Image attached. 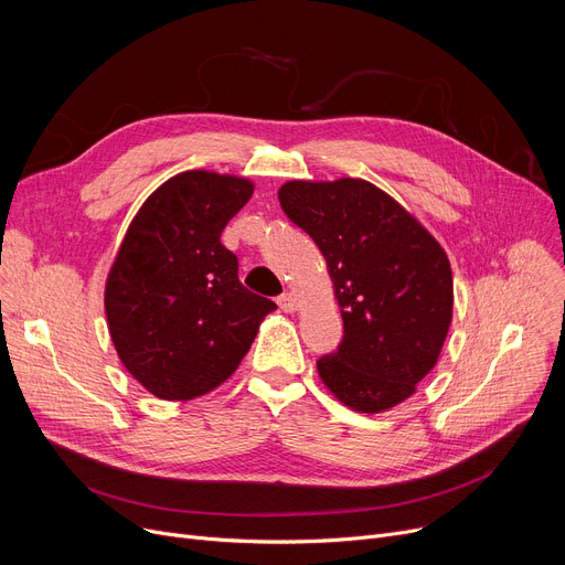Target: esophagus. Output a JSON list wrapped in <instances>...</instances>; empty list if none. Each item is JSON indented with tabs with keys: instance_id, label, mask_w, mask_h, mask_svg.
<instances>
[{
	"instance_id": "34e87169",
	"label": "esophagus",
	"mask_w": 565,
	"mask_h": 565,
	"mask_svg": "<svg viewBox=\"0 0 565 565\" xmlns=\"http://www.w3.org/2000/svg\"><path fill=\"white\" fill-rule=\"evenodd\" d=\"M277 305H279V309H281V311H286V313H292V311H298V309H300V302H298V298H295L292 292H284V295H279Z\"/></svg>"
}]
</instances>
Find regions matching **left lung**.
<instances>
[{
	"instance_id": "obj_1",
	"label": "left lung",
	"mask_w": 565,
	"mask_h": 565,
	"mask_svg": "<svg viewBox=\"0 0 565 565\" xmlns=\"http://www.w3.org/2000/svg\"><path fill=\"white\" fill-rule=\"evenodd\" d=\"M279 203L328 263L343 341L318 375L345 407L387 412L417 392L454 318L447 252L384 190L362 178L288 181Z\"/></svg>"
}]
</instances>
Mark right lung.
Wrapping results in <instances>:
<instances>
[{
  "mask_svg": "<svg viewBox=\"0 0 565 565\" xmlns=\"http://www.w3.org/2000/svg\"><path fill=\"white\" fill-rule=\"evenodd\" d=\"M243 175L183 171L132 217L105 281L118 360L146 392L192 401L226 382L277 305L237 279L220 235L252 199Z\"/></svg>",
  "mask_w": 565,
  "mask_h": 565,
  "instance_id": "add662e5",
  "label": "right lung"
}]
</instances>
